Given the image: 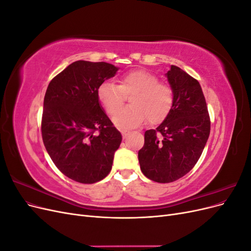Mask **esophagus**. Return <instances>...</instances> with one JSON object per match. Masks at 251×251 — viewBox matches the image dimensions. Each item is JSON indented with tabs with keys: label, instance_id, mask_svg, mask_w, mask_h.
<instances>
[{
	"label": "esophagus",
	"instance_id": "34e87169",
	"mask_svg": "<svg viewBox=\"0 0 251 251\" xmlns=\"http://www.w3.org/2000/svg\"><path fill=\"white\" fill-rule=\"evenodd\" d=\"M120 132H121V134H123V137H124V138H126V136L128 135V133H130V132L126 131V130H121Z\"/></svg>",
	"mask_w": 251,
	"mask_h": 251
}]
</instances>
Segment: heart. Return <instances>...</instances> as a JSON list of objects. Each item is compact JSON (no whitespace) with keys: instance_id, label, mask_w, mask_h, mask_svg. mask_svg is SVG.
Instances as JSON below:
<instances>
[{"instance_id":"heart-1","label":"heart","mask_w":251,"mask_h":251,"mask_svg":"<svg viewBox=\"0 0 251 251\" xmlns=\"http://www.w3.org/2000/svg\"><path fill=\"white\" fill-rule=\"evenodd\" d=\"M132 94L131 105L118 112L113 123L123 130L141 126L149 119L151 125L163 121L174 104V91L160 82L158 76L146 70H135L125 74L120 85L112 81L101 82L97 89V98L109 115H114L122 106L126 95Z\"/></svg>"}]
</instances>
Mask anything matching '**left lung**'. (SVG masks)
<instances>
[{
    "instance_id": "1",
    "label": "left lung",
    "mask_w": 251,
    "mask_h": 251,
    "mask_svg": "<svg viewBox=\"0 0 251 251\" xmlns=\"http://www.w3.org/2000/svg\"><path fill=\"white\" fill-rule=\"evenodd\" d=\"M165 76L174 91L173 108L155 130L144 133V146L138 151L141 172L159 183L176 181L191 171L210 132L207 105L199 81L174 65Z\"/></svg>"
}]
</instances>
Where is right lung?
<instances>
[{"instance_id": "1", "label": "right lung", "mask_w": 251, "mask_h": 251, "mask_svg": "<svg viewBox=\"0 0 251 251\" xmlns=\"http://www.w3.org/2000/svg\"><path fill=\"white\" fill-rule=\"evenodd\" d=\"M118 69L104 62L77 60L50 81L45 94V148L56 168L79 183L108 176L123 139L97 98L98 86Z\"/></svg>"}]
</instances>
